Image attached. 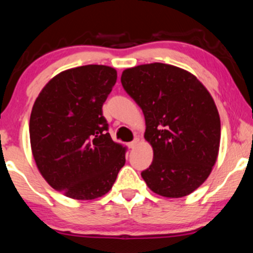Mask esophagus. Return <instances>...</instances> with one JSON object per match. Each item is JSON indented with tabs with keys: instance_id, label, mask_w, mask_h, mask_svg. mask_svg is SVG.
<instances>
[{
	"instance_id": "1",
	"label": "esophagus",
	"mask_w": 253,
	"mask_h": 253,
	"mask_svg": "<svg viewBox=\"0 0 253 253\" xmlns=\"http://www.w3.org/2000/svg\"><path fill=\"white\" fill-rule=\"evenodd\" d=\"M138 143H139V138H134L131 143L127 144V146H129V148H134L138 145Z\"/></svg>"
}]
</instances>
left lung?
<instances>
[{
    "label": "left lung",
    "instance_id": "obj_1",
    "mask_svg": "<svg viewBox=\"0 0 253 253\" xmlns=\"http://www.w3.org/2000/svg\"><path fill=\"white\" fill-rule=\"evenodd\" d=\"M121 83L143 110L144 137L153 147L141 177L160 196L190 195L209 177L219 153L220 116L210 92L189 71L165 63L126 69Z\"/></svg>",
    "mask_w": 253,
    "mask_h": 253
}]
</instances>
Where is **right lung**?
<instances>
[{"mask_svg": "<svg viewBox=\"0 0 253 253\" xmlns=\"http://www.w3.org/2000/svg\"><path fill=\"white\" fill-rule=\"evenodd\" d=\"M116 79L107 65L69 69L47 83L33 105L30 140L37 167L69 198L106 195L126 164V147L113 141L102 115Z\"/></svg>", "mask_w": 253, "mask_h": 253, "instance_id": "right-lung-1", "label": "right lung"}]
</instances>
